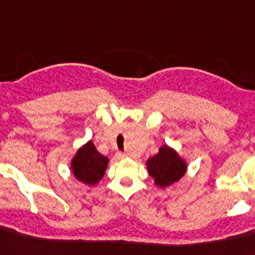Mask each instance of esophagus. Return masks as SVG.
Returning <instances> with one entry per match:
<instances>
[{"mask_svg":"<svg viewBox=\"0 0 255 255\" xmlns=\"http://www.w3.org/2000/svg\"><path fill=\"white\" fill-rule=\"evenodd\" d=\"M125 156L126 155L124 152H117V157H119V159H124Z\"/></svg>","mask_w":255,"mask_h":255,"instance_id":"obj_1","label":"esophagus"}]
</instances>
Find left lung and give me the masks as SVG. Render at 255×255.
<instances>
[{
	"instance_id": "8db88e82",
	"label": "left lung",
	"mask_w": 255,
	"mask_h": 255,
	"mask_svg": "<svg viewBox=\"0 0 255 255\" xmlns=\"http://www.w3.org/2000/svg\"><path fill=\"white\" fill-rule=\"evenodd\" d=\"M147 169L155 184L160 188L169 186L186 172V164L178 153L167 146L160 147L156 155L147 160Z\"/></svg>"
}]
</instances>
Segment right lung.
<instances>
[{"mask_svg":"<svg viewBox=\"0 0 255 255\" xmlns=\"http://www.w3.org/2000/svg\"><path fill=\"white\" fill-rule=\"evenodd\" d=\"M107 165L108 157L99 152L91 140L78 151L71 161V169L75 177L87 185H95L102 180Z\"/></svg>","mask_w":255,"mask_h":255,"instance_id":"1","label":"right lung"}]
</instances>
